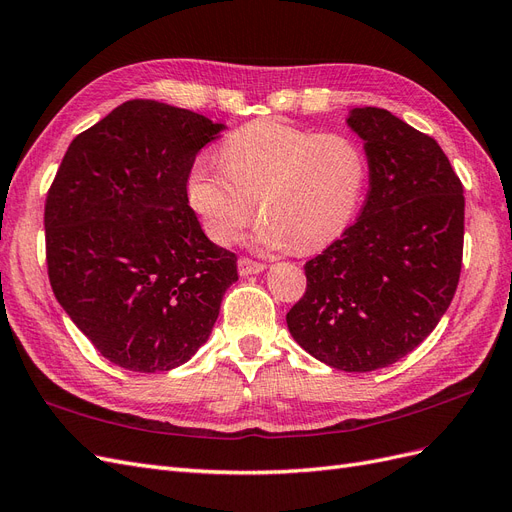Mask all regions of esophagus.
I'll return each instance as SVG.
<instances>
[{
  "instance_id": "34e87169",
  "label": "esophagus",
  "mask_w": 512,
  "mask_h": 512,
  "mask_svg": "<svg viewBox=\"0 0 512 512\" xmlns=\"http://www.w3.org/2000/svg\"><path fill=\"white\" fill-rule=\"evenodd\" d=\"M237 265H239V273L241 275H254V273L265 271V262H258V260H252V258H247V256H241Z\"/></svg>"
}]
</instances>
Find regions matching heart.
<instances>
[{
	"instance_id": "b5f03b06",
	"label": "heart",
	"mask_w": 512,
	"mask_h": 512,
	"mask_svg": "<svg viewBox=\"0 0 512 512\" xmlns=\"http://www.w3.org/2000/svg\"><path fill=\"white\" fill-rule=\"evenodd\" d=\"M220 156L222 164L196 158L185 177L188 203L218 243L237 241L258 209L262 243L316 252L346 230L367 177L363 149L350 136L280 119L230 132Z\"/></svg>"
}]
</instances>
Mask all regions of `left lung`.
Returning <instances> with one entry per match:
<instances>
[{
  "mask_svg": "<svg viewBox=\"0 0 512 512\" xmlns=\"http://www.w3.org/2000/svg\"><path fill=\"white\" fill-rule=\"evenodd\" d=\"M369 192L359 220L305 262L286 314L297 344L335 369L404 359L451 305L463 258V185L442 147L384 108H354Z\"/></svg>",
  "mask_w": 512,
  "mask_h": 512,
  "instance_id": "left-lung-1",
  "label": "left lung"
}]
</instances>
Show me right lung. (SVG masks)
Returning <instances> with one entry per match:
<instances>
[{"instance_id":"add662e5","label":"right lung","mask_w":512,"mask_h":512,"mask_svg":"<svg viewBox=\"0 0 512 512\" xmlns=\"http://www.w3.org/2000/svg\"><path fill=\"white\" fill-rule=\"evenodd\" d=\"M224 126L128 100L70 143L44 203L59 305L111 363L153 374L207 342L237 256L207 239L185 194L196 153Z\"/></svg>"}]
</instances>
